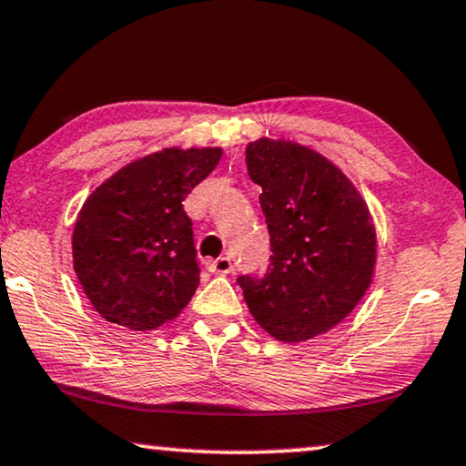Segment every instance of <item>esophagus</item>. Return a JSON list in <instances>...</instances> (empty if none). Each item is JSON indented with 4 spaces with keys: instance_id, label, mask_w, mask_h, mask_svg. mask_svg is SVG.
Returning a JSON list of instances; mask_svg holds the SVG:
<instances>
[{
    "instance_id": "34e87169",
    "label": "esophagus",
    "mask_w": 466,
    "mask_h": 466,
    "mask_svg": "<svg viewBox=\"0 0 466 466\" xmlns=\"http://www.w3.org/2000/svg\"><path fill=\"white\" fill-rule=\"evenodd\" d=\"M207 270L213 272V274H228L232 270V259L230 258L207 259Z\"/></svg>"
}]
</instances>
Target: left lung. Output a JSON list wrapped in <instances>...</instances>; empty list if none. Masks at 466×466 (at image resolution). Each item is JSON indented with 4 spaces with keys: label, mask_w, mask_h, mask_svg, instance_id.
I'll list each match as a JSON object with an SVG mask.
<instances>
[{
    "label": "left lung",
    "mask_w": 466,
    "mask_h": 466,
    "mask_svg": "<svg viewBox=\"0 0 466 466\" xmlns=\"http://www.w3.org/2000/svg\"><path fill=\"white\" fill-rule=\"evenodd\" d=\"M247 170L261 187L270 264L236 283L255 320L280 342L338 325L370 287L376 232L365 202L329 160L296 143L259 139Z\"/></svg>",
    "instance_id": "left-lung-1"
}]
</instances>
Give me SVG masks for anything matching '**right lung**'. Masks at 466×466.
Listing matches in <instances>:
<instances>
[{"instance_id":"obj_1","label":"right lung","mask_w":466,"mask_h":466,"mask_svg":"<svg viewBox=\"0 0 466 466\" xmlns=\"http://www.w3.org/2000/svg\"><path fill=\"white\" fill-rule=\"evenodd\" d=\"M221 149H162L117 170L84 202L74 264L95 310L135 331L175 319L200 283L187 194Z\"/></svg>"}]
</instances>
